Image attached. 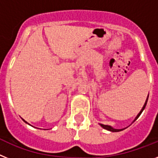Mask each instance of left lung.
Here are the masks:
<instances>
[{"mask_svg": "<svg viewBox=\"0 0 158 158\" xmlns=\"http://www.w3.org/2000/svg\"><path fill=\"white\" fill-rule=\"evenodd\" d=\"M148 98H149V95H148L147 98H146V102H145V104H144V105H143V107H142V110H141V111H140V112H139V114H138V115H137V116H136V118H135V120L133 121V123L135 122V120H136L137 118H139V115H141V113H142V111H143V110L145 109V107H146V104H147ZM100 126L104 128V129H105V130H107V131H112V132H118V131H123L124 129H126V128H123V129H115V128H113L112 127H111V126H108V125H104V124H101V123H100Z\"/></svg>", "mask_w": 158, "mask_h": 158, "instance_id": "left-lung-1", "label": "left lung"}]
</instances>
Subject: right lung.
Returning <instances> with one entry per match:
<instances>
[{"mask_svg":"<svg viewBox=\"0 0 158 158\" xmlns=\"http://www.w3.org/2000/svg\"><path fill=\"white\" fill-rule=\"evenodd\" d=\"M23 121H24V122H25V123H27V122H26V121H25V120H24V119H23Z\"/></svg>","mask_w":158,"mask_h":158,"instance_id":"1","label":"right lung"}]
</instances>
